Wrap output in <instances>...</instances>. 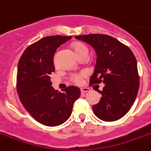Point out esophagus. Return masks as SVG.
<instances>
[{
	"mask_svg": "<svg viewBox=\"0 0 151 151\" xmlns=\"http://www.w3.org/2000/svg\"><path fill=\"white\" fill-rule=\"evenodd\" d=\"M80 91H81V92L82 93H86V92H88V91H90V88H81Z\"/></svg>",
	"mask_w": 151,
	"mask_h": 151,
	"instance_id": "obj_1",
	"label": "esophagus"
}]
</instances>
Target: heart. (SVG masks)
I'll return each instance as SVG.
<instances>
[{"label":"heart","mask_w":151,"mask_h":151,"mask_svg":"<svg viewBox=\"0 0 151 151\" xmlns=\"http://www.w3.org/2000/svg\"><path fill=\"white\" fill-rule=\"evenodd\" d=\"M74 47L77 55L79 54V53H83V52H88V47L83 43H82V42H76L74 45ZM86 74L85 72H81L79 73V74H74L71 76L70 79H71V82H73L75 84H77V85H80V84H81L83 83V78L84 77H86Z\"/></svg>","instance_id":"obj_1"}]
</instances>
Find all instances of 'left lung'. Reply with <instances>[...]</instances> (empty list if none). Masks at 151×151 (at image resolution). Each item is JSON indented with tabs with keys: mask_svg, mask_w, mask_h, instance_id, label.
Masks as SVG:
<instances>
[{
	"mask_svg": "<svg viewBox=\"0 0 151 151\" xmlns=\"http://www.w3.org/2000/svg\"><path fill=\"white\" fill-rule=\"evenodd\" d=\"M76 39L89 44L97 53L90 86L104 83L102 97L93 111L104 122H114L124 116L132 107L139 88L136 57L124 44L108 35L88 34Z\"/></svg>",
	"mask_w": 151,
	"mask_h": 151,
	"instance_id": "left-lung-1",
	"label": "left lung"
}]
</instances>
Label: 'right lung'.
I'll return each mask as SVG.
<instances>
[{
	"label": "right lung",
	"mask_w": 151,
	"mask_h": 151,
	"mask_svg": "<svg viewBox=\"0 0 151 151\" xmlns=\"http://www.w3.org/2000/svg\"><path fill=\"white\" fill-rule=\"evenodd\" d=\"M72 36H46L28 46L18 65L16 88L24 107L39 123L48 127L62 124L69 118L80 89L70 86L63 92L52 87L50 74L55 71L56 49Z\"/></svg>",
	"instance_id": "add662e5"
}]
</instances>
